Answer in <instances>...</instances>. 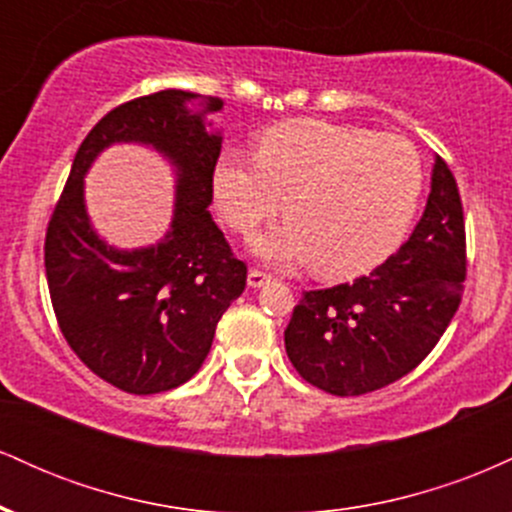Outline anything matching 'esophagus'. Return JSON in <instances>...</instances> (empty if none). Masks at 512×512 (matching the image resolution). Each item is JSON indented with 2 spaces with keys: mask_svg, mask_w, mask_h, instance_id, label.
I'll use <instances>...</instances> for the list:
<instances>
[{
  "mask_svg": "<svg viewBox=\"0 0 512 512\" xmlns=\"http://www.w3.org/2000/svg\"><path fill=\"white\" fill-rule=\"evenodd\" d=\"M269 281H272V274L260 272V269H250V272H248V286H250V289H260V286L269 284Z\"/></svg>",
  "mask_w": 512,
  "mask_h": 512,
  "instance_id": "1",
  "label": "esophagus"
}]
</instances>
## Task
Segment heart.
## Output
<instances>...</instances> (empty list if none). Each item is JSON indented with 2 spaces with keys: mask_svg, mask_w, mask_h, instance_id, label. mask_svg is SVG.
Segmentation results:
<instances>
[{
  "mask_svg": "<svg viewBox=\"0 0 512 512\" xmlns=\"http://www.w3.org/2000/svg\"><path fill=\"white\" fill-rule=\"evenodd\" d=\"M424 168L397 134L289 120L257 139L255 156L226 149L211 173L223 221L252 233L284 207L289 219L252 238L269 264H315L325 276L366 272L392 255L419 207Z\"/></svg>",
  "mask_w": 512,
  "mask_h": 512,
  "instance_id": "obj_1",
  "label": "heart"
}]
</instances>
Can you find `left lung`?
I'll return each mask as SVG.
<instances>
[{
  "label": "left lung",
  "mask_w": 512,
  "mask_h": 512,
  "mask_svg": "<svg viewBox=\"0 0 512 512\" xmlns=\"http://www.w3.org/2000/svg\"><path fill=\"white\" fill-rule=\"evenodd\" d=\"M464 274L460 192L436 156L424 216L407 243L354 284L305 291L284 332L286 354L330 395L380 390L431 354L460 308Z\"/></svg>",
  "instance_id": "left-lung-1"
}]
</instances>
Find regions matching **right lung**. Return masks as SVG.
<instances>
[{"mask_svg": "<svg viewBox=\"0 0 512 512\" xmlns=\"http://www.w3.org/2000/svg\"><path fill=\"white\" fill-rule=\"evenodd\" d=\"M221 108V98L180 88L117 105L81 142L48 223L45 274L64 339L98 378L129 395L187 383L245 289L248 267L209 214L223 137L207 117ZM113 143L149 145L176 170L171 228L146 249L105 244L87 216L83 178Z\"/></svg>", "mask_w": 512, "mask_h": 512, "instance_id": "obj_1", "label": "right lung"}]
</instances>
